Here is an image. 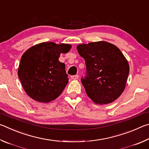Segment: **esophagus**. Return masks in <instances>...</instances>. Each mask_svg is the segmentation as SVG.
Masks as SVG:
<instances>
[{
    "label": "esophagus",
    "mask_w": 149,
    "mask_h": 149,
    "mask_svg": "<svg viewBox=\"0 0 149 149\" xmlns=\"http://www.w3.org/2000/svg\"><path fill=\"white\" fill-rule=\"evenodd\" d=\"M78 77H79V75H72L71 76V78L72 79H77Z\"/></svg>",
    "instance_id": "obj_1"
}]
</instances>
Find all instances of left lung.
<instances>
[{"mask_svg": "<svg viewBox=\"0 0 149 149\" xmlns=\"http://www.w3.org/2000/svg\"><path fill=\"white\" fill-rule=\"evenodd\" d=\"M87 67V76L81 82L93 102L109 104L125 89L130 65L121 50L114 45L100 41L77 46Z\"/></svg>", "mask_w": 149, "mask_h": 149, "instance_id": "left-lung-1", "label": "left lung"}]
</instances>
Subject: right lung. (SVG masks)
<instances>
[{
  "label": "right lung",
  "instance_id": "add662e5",
  "mask_svg": "<svg viewBox=\"0 0 149 149\" xmlns=\"http://www.w3.org/2000/svg\"><path fill=\"white\" fill-rule=\"evenodd\" d=\"M69 44L44 42L27 49L20 60L17 75L26 94L35 101L56 99L68 83L65 64L58 58L71 49Z\"/></svg>",
  "mask_w": 149,
  "mask_h": 149
}]
</instances>
